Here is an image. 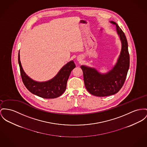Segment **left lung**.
<instances>
[{
  "label": "left lung",
  "mask_w": 147,
  "mask_h": 147,
  "mask_svg": "<svg viewBox=\"0 0 147 147\" xmlns=\"http://www.w3.org/2000/svg\"><path fill=\"white\" fill-rule=\"evenodd\" d=\"M110 22L116 25L117 34L121 42V51L115 66L105 74H100L96 69L81 66L87 90L91 94L100 97L117 93L125 82L129 68L130 57L125 35L115 22Z\"/></svg>",
  "instance_id": "1"
}]
</instances>
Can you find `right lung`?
<instances>
[{
    "label": "right lung",
    "mask_w": 147,
    "mask_h": 147,
    "mask_svg": "<svg viewBox=\"0 0 147 147\" xmlns=\"http://www.w3.org/2000/svg\"><path fill=\"white\" fill-rule=\"evenodd\" d=\"M18 62L21 78L26 88L32 94L45 98H57L65 91L71 72L76 67L74 62L71 61L61 69L54 78L46 82H38L30 78L25 74L20 61V52Z\"/></svg>",
    "instance_id": "1"
}]
</instances>
